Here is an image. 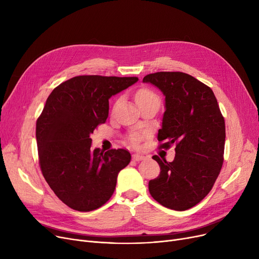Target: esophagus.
Listing matches in <instances>:
<instances>
[{
	"instance_id": "obj_1",
	"label": "esophagus",
	"mask_w": 259,
	"mask_h": 259,
	"mask_svg": "<svg viewBox=\"0 0 259 259\" xmlns=\"http://www.w3.org/2000/svg\"><path fill=\"white\" fill-rule=\"evenodd\" d=\"M132 159L134 161H141L143 159H145V156L144 155H141V154H133L132 155Z\"/></svg>"
}]
</instances>
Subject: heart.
Returning a JSON list of instances; mask_svg holds the SVG:
<instances>
[{
	"instance_id": "b5f03b06",
	"label": "heart",
	"mask_w": 259,
	"mask_h": 259,
	"mask_svg": "<svg viewBox=\"0 0 259 259\" xmlns=\"http://www.w3.org/2000/svg\"><path fill=\"white\" fill-rule=\"evenodd\" d=\"M135 99H137V102L138 104H142V103H145V102H148V101H157L158 102V98L157 95L151 91L150 89H147V88H144V89H141L137 95H135ZM142 139V134L141 133H134L132 137H131V143L132 145H138L139 142L141 141Z\"/></svg>"
}]
</instances>
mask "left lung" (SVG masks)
Instances as JSON below:
<instances>
[{"label": "left lung", "mask_w": 259, "mask_h": 259, "mask_svg": "<svg viewBox=\"0 0 259 259\" xmlns=\"http://www.w3.org/2000/svg\"><path fill=\"white\" fill-rule=\"evenodd\" d=\"M165 95L158 142L175 144L173 161L153 159L160 173L149 182L151 196L166 208L185 211L207 196L219 176L226 140L225 119L210 87L184 72H156L143 78Z\"/></svg>", "instance_id": "left-lung-1"}]
</instances>
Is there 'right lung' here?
<instances>
[{
	"mask_svg": "<svg viewBox=\"0 0 259 259\" xmlns=\"http://www.w3.org/2000/svg\"><path fill=\"white\" fill-rule=\"evenodd\" d=\"M138 77L79 75L48 97L36 121L40 170L56 195L73 210L88 212L112 196L117 175L131 160L124 149H91L90 134L109 114V99Z\"/></svg>",
	"mask_w": 259,
	"mask_h": 259,
	"instance_id": "add662e5",
	"label": "right lung"
}]
</instances>
